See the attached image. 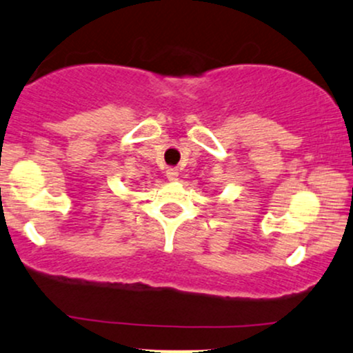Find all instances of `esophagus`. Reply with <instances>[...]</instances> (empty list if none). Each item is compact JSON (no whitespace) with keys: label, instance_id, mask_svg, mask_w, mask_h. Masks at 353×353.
<instances>
[{"label":"esophagus","instance_id":"34e87169","mask_svg":"<svg viewBox=\"0 0 353 353\" xmlns=\"http://www.w3.org/2000/svg\"><path fill=\"white\" fill-rule=\"evenodd\" d=\"M166 178H168L170 181H178V170L176 168L166 170Z\"/></svg>","mask_w":353,"mask_h":353}]
</instances>
